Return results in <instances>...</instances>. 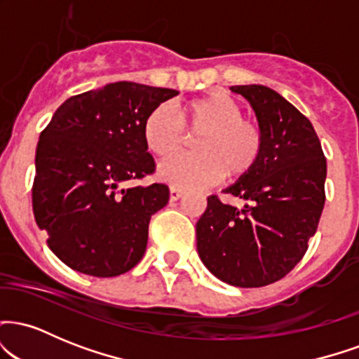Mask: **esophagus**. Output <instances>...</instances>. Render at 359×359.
<instances>
[{"label":"esophagus","instance_id":"1","mask_svg":"<svg viewBox=\"0 0 359 359\" xmlns=\"http://www.w3.org/2000/svg\"><path fill=\"white\" fill-rule=\"evenodd\" d=\"M180 196H182V184L177 179H174L170 182V197L172 199H179Z\"/></svg>","mask_w":359,"mask_h":359}]
</instances>
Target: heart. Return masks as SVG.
Instances as JSON below:
<instances>
[{
  "mask_svg": "<svg viewBox=\"0 0 359 359\" xmlns=\"http://www.w3.org/2000/svg\"><path fill=\"white\" fill-rule=\"evenodd\" d=\"M255 155H257V145H255V143H250V145L246 147V151L241 156L243 165H245V167L251 165V163L255 162Z\"/></svg>",
  "mask_w": 359,
  "mask_h": 359,
  "instance_id": "1",
  "label": "heart"
}]
</instances>
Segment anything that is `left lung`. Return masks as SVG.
Masks as SVG:
<instances>
[{
    "mask_svg": "<svg viewBox=\"0 0 359 359\" xmlns=\"http://www.w3.org/2000/svg\"><path fill=\"white\" fill-rule=\"evenodd\" d=\"M174 89L114 82L69 97L40 133L32 189L35 221L69 269L118 277L137 266L148 224L168 203V187L119 189L154 174L147 121Z\"/></svg>",
    "mask_w": 359,
    "mask_h": 359,
    "instance_id": "left-lung-1",
    "label": "left lung"
}]
</instances>
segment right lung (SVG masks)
I'll use <instances>...</instances> for the list:
<instances>
[{"label":"right lung","instance_id":"add662e5","mask_svg":"<svg viewBox=\"0 0 359 359\" xmlns=\"http://www.w3.org/2000/svg\"><path fill=\"white\" fill-rule=\"evenodd\" d=\"M257 116L251 165L196 224L197 253L214 277L251 288L277 282L309 248L324 209L325 158L311 121L266 86H233ZM222 142L231 147L229 135Z\"/></svg>","mask_w":359,"mask_h":359}]
</instances>
